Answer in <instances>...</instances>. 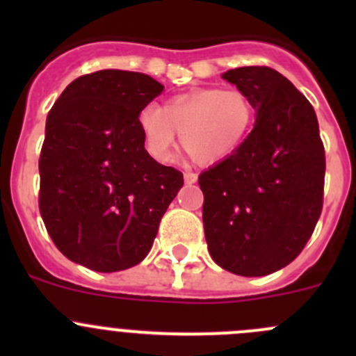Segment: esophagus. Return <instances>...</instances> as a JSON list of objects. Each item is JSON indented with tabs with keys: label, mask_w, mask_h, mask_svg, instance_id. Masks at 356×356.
<instances>
[{
	"label": "esophagus",
	"mask_w": 356,
	"mask_h": 356,
	"mask_svg": "<svg viewBox=\"0 0 356 356\" xmlns=\"http://www.w3.org/2000/svg\"><path fill=\"white\" fill-rule=\"evenodd\" d=\"M196 181H198V174H196V172H191V170L184 172V182H186V184H195Z\"/></svg>",
	"instance_id": "obj_1"
}]
</instances>
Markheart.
Listing matches in <instances>:
<instances>
[{"label":"heart","instance_id":"1","mask_svg":"<svg viewBox=\"0 0 356 356\" xmlns=\"http://www.w3.org/2000/svg\"><path fill=\"white\" fill-rule=\"evenodd\" d=\"M253 102L238 88H201L139 113V127L148 153L158 161L174 156L177 132L188 155L213 163L231 156L245 143L254 124Z\"/></svg>","mask_w":356,"mask_h":356}]
</instances>
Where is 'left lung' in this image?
Returning a JSON list of instances; mask_svg holds the SVG:
<instances>
[{
  "label": "left lung",
  "instance_id": "8db88e82",
  "mask_svg": "<svg viewBox=\"0 0 356 356\" xmlns=\"http://www.w3.org/2000/svg\"><path fill=\"white\" fill-rule=\"evenodd\" d=\"M222 77L253 102L257 122L241 146L198 177L208 251L232 274L260 277L303 251L324 204L325 152L307 98L270 67Z\"/></svg>",
  "mask_w": 356,
  "mask_h": 356
}]
</instances>
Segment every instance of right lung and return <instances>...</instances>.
Masks as SVG:
<instances>
[{
	"mask_svg": "<svg viewBox=\"0 0 356 356\" xmlns=\"http://www.w3.org/2000/svg\"><path fill=\"white\" fill-rule=\"evenodd\" d=\"M163 86L139 72L98 70L67 86L46 118L39 211L68 260L118 272L145 260L184 184L145 149L139 113Z\"/></svg>",
	"mask_w": 356,
	"mask_h": 356,
	"instance_id": "1",
	"label": "right lung"
}]
</instances>
